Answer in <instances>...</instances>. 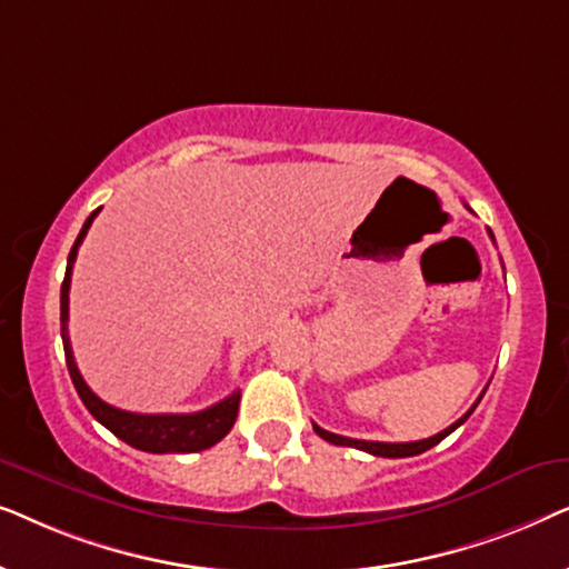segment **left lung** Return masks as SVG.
Masks as SVG:
<instances>
[{"label": "left lung", "mask_w": 569, "mask_h": 569, "mask_svg": "<svg viewBox=\"0 0 569 569\" xmlns=\"http://www.w3.org/2000/svg\"><path fill=\"white\" fill-rule=\"evenodd\" d=\"M489 236H492V232H489ZM495 240V238H492ZM485 396V393H481ZM481 396L477 399V403L481 401ZM477 403H473V407L466 411V415L458 419V422H453L448 427V430H442V432H438V435H432V438H427V440H417V442H376V440H355V438H345V435H333V432H329V430H323V427H318V425H313V430H316V435H321V438L326 440V442H333V446H347V448H357V450H365V453H372V456H380V458H407V456H419V453H425V450H430L432 446H438L440 440H446L450 432L456 430V427H461L466 419L471 417V411L477 409Z\"/></svg>", "instance_id": "left-lung-1"}]
</instances>
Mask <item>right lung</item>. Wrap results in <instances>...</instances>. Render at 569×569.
I'll list each match as a JSON object with an SVG mask.
<instances>
[{
  "mask_svg": "<svg viewBox=\"0 0 569 569\" xmlns=\"http://www.w3.org/2000/svg\"><path fill=\"white\" fill-rule=\"evenodd\" d=\"M100 209H96L88 220H84L80 236H77L72 251L67 259V274L61 282V341H64V355H67V368L72 376V383L80 393V399L92 417L100 425L108 427L116 438L129 442L131 448L144 450V453H199V450L212 448L214 442H220L224 435L232 430L238 417V403L240 391H232L228 399H222L214 407L193 411V415H134V411L116 409L103 399H98L90 391V386L84 383L80 370H77L72 345H69V282H72V267L80 251V243L88 236L92 220Z\"/></svg>",
  "mask_w": 569,
  "mask_h": 569,
  "instance_id": "add662e5",
  "label": "right lung"
}]
</instances>
